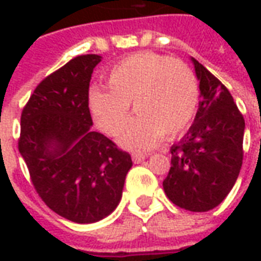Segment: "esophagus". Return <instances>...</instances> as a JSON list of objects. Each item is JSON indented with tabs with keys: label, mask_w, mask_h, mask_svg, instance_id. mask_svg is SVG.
I'll return each mask as SVG.
<instances>
[{
	"label": "esophagus",
	"mask_w": 261,
	"mask_h": 261,
	"mask_svg": "<svg viewBox=\"0 0 261 261\" xmlns=\"http://www.w3.org/2000/svg\"><path fill=\"white\" fill-rule=\"evenodd\" d=\"M131 158H133V162H134V164H140V162H142V161L145 159V155L141 152H133Z\"/></svg>",
	"instance_id": "obj_1"
}]
</instances>
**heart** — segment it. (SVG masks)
Wrapping results in <instances>:
<instances>
[{
    "instance_id": "heart-1",
    "label": "heart",
    "mask_w": 261,
    "mask_h": 261,
    "mask_svg": "<svg viewBox=\"0 0 261 261\" xmlns=\"http://www.w3.org/2000/svg\"><path fill=\"white\" fill-rule=\"evenodd\" d=\"M106 88L93 86L88 106L97 128L116 136L130 117L138 116L120 134L125 148H152L162 137L180 136L196 116L200 89L194 72L179 60L142 51L131 54L110 69Z\"/></svg>"
}]
</instances>
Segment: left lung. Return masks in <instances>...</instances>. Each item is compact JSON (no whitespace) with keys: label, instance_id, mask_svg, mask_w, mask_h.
I'll return each mask as SVG.
<instances>
[{"label":"left lung","instance_id":"1","mask_svg":"<svg viewBox=\"0 0 261 261\" xmlns=\"http://www.w3.org/2000/svg\"><path fill=\"white\" fill-rule=\"evenodd\" d=\"M200 81L198 110L186 136L170 148L164 190L177 207L205 213L235 185L243 159L245 120L219 80L192 57Z\"/></svg>","mask_w":261,"mask_h":261}]
</instances>
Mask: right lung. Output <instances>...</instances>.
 I'll return each mask as SVG.
<instances>
[{"label": "right lung", "instance_id": "obj_1", "mask_svg": "<svg viewBox=\"0 0 261 261\" xmlns=\"http://www.w3.org/2000/svg\"><path fill=\"white\" fill-rule=\"evenodd\" d=\"M100 56L68 61L37 86L20 117L19 152L50 210L93 224L119 205L131 156L92 130L88 91Z\"/></svg>", "mask_w": 261, "mask_h": 261}]
</instances>
